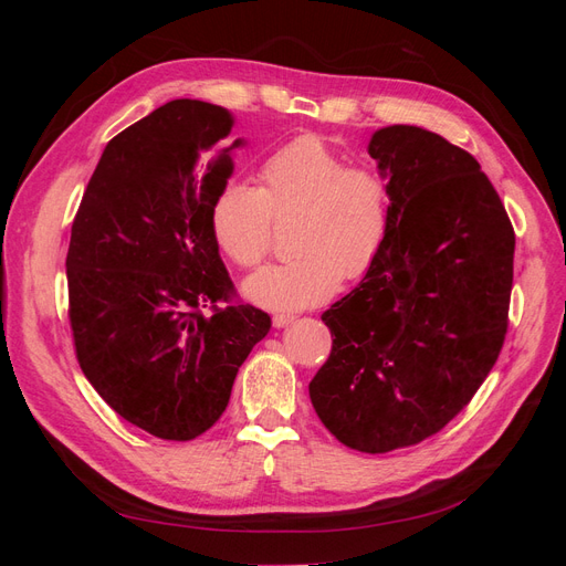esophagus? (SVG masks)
<instances>
[{
  "label": "esophagus",
  "instance_id": "1",
  "mask_svg": "<svg viewBox=\"0 0 566 566\" xmlns=\"http://www.w3.org/2000/svg\"><path fill=\"white\" fill-rule=\"evenodd\" d=\"M295 318V314H276L273 316V325H276V328H285V325H290Z\"/></svg>",
  "mask_w": 566,
  "mask_h": 566
}]
</instances>
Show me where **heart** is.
Returning <instances> with one entry per match:
<instances>
[{
    "instance_id": "b5f03b06",
    "label": "heart",
    "mask_w": 566,
    "mask_h": 566,
    "mask_svg": "<svg viewBox=\"0 0 566 566\" xmlns=\"http://www.w3.org/2000/svg\"><path fill=\"white\" fill-rule=\"evenodd\" d=\"M262 188L229 181L212 205V235L238 266H260L276 221H295L293 262L245 281V295L273 312H297L333 297L342 281L361 279L378 260L391 227V186L370 165H349L314 134L273 150Z\"/></svg>"
}]
</instances>
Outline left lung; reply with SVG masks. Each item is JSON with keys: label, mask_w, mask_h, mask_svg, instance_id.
Segmentation results:
<instances>
[{"label": "left lung", "mask_w": 566, "mask_h": 566, "mask_svg": "<svg viewBox=\"0 0 566 566\" xmlns=\"http://www.w3.org/2000/svg\"><path fill=\"white\" fill-rule=\"evenodd\" d=\"M391 186L387 243L321 318L333 349L310 397L345 447L389 453L443 430L499 361L515 229L468 150L410 125L373 134Z\"/></svg>", "instance_id": "8db88e82"}]
</instances>
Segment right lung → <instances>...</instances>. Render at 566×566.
Returning <instances> with one entry per match:
<instances>
[{
	"label": "right lung",
	"mask_w": 566,
	"mask_h": 566,
	"mask_svg": "<svg viewBox=\"0 0 566 566\" xmlns=\"http://www.w3.org/2000/svg\"><path fill=\"white\" fill-rule=\"evenodd\" d=\"M231 113L177 98L108 142L67 248V318L82 373L117 416L165 441L221 418L238 368L269 328L235 302L212 235L233 175ZM224 303V307H219Z\"/></svg>",
	"instance_id": "add662e5"
}]
</instances>
